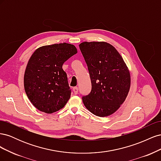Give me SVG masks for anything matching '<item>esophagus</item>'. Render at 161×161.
<instances>
[{
	"label": "esophagus",
	"instance_id": "obj_1",
	"mask_svg": "<svg viewBox=\"0 0 161 161\" xmlns=\"http://www.w3.org/2000/svg\"><path fill=\"white\" fill-rule=\"evenodd\" d=\"M73 91H74V93L75 95H76L78 93V91H79V89H78L77 86H75L73 88Z\"/></svg>",
	"mask_w": 161,
	"mask_h": 161
}]
</instances>
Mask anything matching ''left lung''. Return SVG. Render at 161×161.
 Returning a JSON list of instances; mask_svg holds the SVG:
<instances>
[{"instance_id":"obj_1","label":"left lung","mask_w":161,"mask_h":161,"mask_svg":"<svg viewBox=\"0 0 161 161\" xmlns=\"http://www.w3.org/2000/svg\"><path fill=\"white\" fill-rule=\"evenodd\" d=\"M80 50L88 67L92 89L82 97L86 108L99 117L111 115L128 96L130 74L115 48L105 42H85Z\"/></svg>"}]
</instances>
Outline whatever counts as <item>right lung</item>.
<instances>
[{
    "label": "right lung",
    "instance_id": "right-lung-1",
    "mask_svg": "<svg viewBox=\"0 0 161 161\" xmlns=\"http://www.w3.org/2000/svg\"><path fill=\"white\" fill-rule=\"evenodd\" d=\"M76 53V47L67 43L44 46L33 52L24 75V88L38 110L52 114L69 100L71 90L62 65Z\"/></svg>",
    "mask_w": 161,
    "mask_h": 161
}]
</instances>
